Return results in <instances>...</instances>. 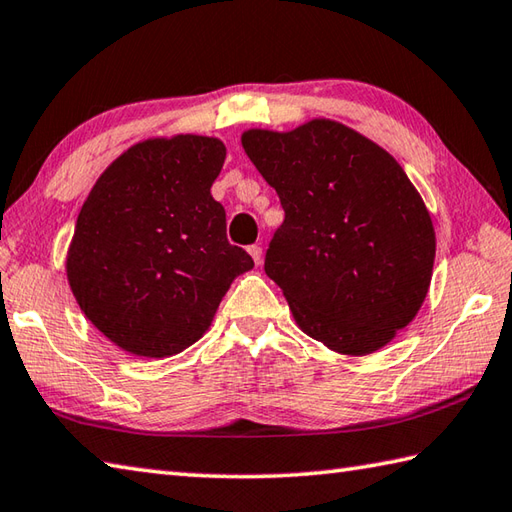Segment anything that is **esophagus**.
<instances>
[{"label":"esophagus","mask_w":512,"mask_h":512,"mask_svg":"<svg viewBox=\"0 0 512 512\" xmlns=\"http://www.w3.org/2000/svg\"><path fill=\"white\" fill-rule=\"evenodd\" d=\"M248 253H250V257H253V262L259 266L262 264V259H264V253H262V246H250L248 248Z\"/></svg>","instance_id":"34e87169"}]
</instances>
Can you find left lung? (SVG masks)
<instances>
[{
  "label": "left lung",
  "mask_w": 512,
  "mask_h": 512,
  "mask_svg": "<svg viewBox=\"0 0 512 512\" xmlns=\"http://www.w3.org/2000/svg\"><path fill=\"white\" fill-rule=\"evenodd\" d=\"M242 146L286 213L264 270L297 326L342 355L384 348L419 313L435 264L433 219L404 168L333 119L250 128Z\"/></svg>",
  "instance_id": "left-lung-1"
}]
</instances>
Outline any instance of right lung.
Instances as JSON below:
<instances>
[{
    "instance_id": "1",
    "label": "right lung",
    "mask_w": 512,
    "mask_h": 512,
    "mask_svg": "<svg viewBox=\"0 0 512 512\" xmlns=\"http://www.w3.org/2000/svg\"><path fill=\"white\" fill-rule=\"evenodd\" d=\"M226 159L217 137H150L124 150L90 190L66 255L82 313L130 355L170 357L202 337L237 275L210 186Z\"/></svg>"
}]
</instances>
